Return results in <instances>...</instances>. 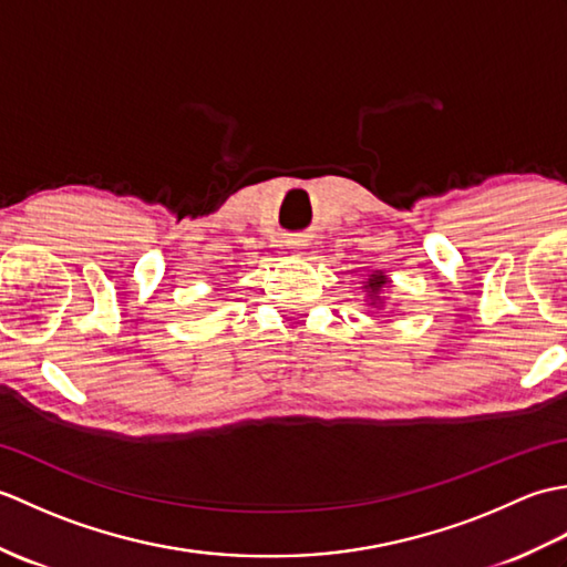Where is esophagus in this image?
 I'll return each mask as SVG.
<instances>
[{"label":"esophagus","mask_w":567,"mask_h":567,"mask_svg":"<svg viewBox=\"0 0 567 567\" xmlns=\"http://www.w3.org/2000/svg\"><path fill=\"white\" fill-rule=\"evenodd\" d=\"M287 244H290V248H302L305 240L302 238H292V240H287Z\"/></svg>","instance_id":"obj_1"}]
</instances>
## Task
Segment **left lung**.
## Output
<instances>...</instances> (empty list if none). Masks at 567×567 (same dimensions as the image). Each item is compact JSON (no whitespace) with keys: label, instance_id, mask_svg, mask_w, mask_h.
<instances>
[{"label":"left lung","instance_id":"1","mask_svg":"<svg viewBox=\"0 0 567 567\" xmlns=\"http://www.w3.org/2000/svg\"><path fill=\"white\" fill-rule=\"evenodd\" d=\"M388 285H390V277L384 275V272H372L368 277V282L363 287H365V292H368V299H370L372 307H380L382 309L380 292H382V287H388Z\"/></svg>","mask_w":567,"mask_h":567}]
</instances>
